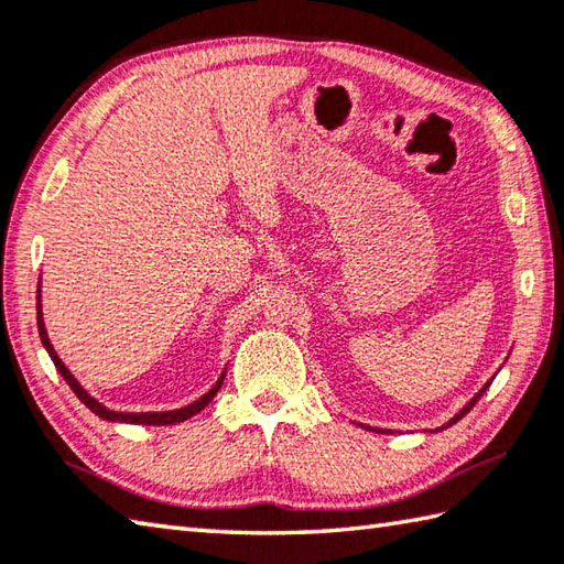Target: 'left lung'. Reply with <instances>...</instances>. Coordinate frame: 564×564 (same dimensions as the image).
<instances>
[{
    "instance_id": "1",
    "label": "left lung",
    "mask_w": 564,
    "mask_h": 564,
    "mask_svg": "<svg viewBox=\"0 0 564 564\" xmlns=\"http://www.w3.org/2000/svg\"><path fill=\"white\" fill-rule=\"evenodd\" d=\"M487 389H489V383H487V386H484V389H481V391H479L477 395H474V399H471V401H469V403H467L465 408H462V411H459V413H457L455 417H452V421H449L447 425H443V427H440V430H445V427H449V425H455L457 421H462V417H465V415H467V413L471 411V408H474V405H477V401L481 399V395H484V391H487ZM361 427H367V430H371L369 425H361ZM377 433H389V430H377Z\"/></svg>"
}]
</instances>
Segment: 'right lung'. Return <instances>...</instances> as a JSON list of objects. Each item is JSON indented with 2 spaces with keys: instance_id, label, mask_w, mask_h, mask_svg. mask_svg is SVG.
Wrapping results in <instances>:
<instances>
[{
  "instance_id": "add662e5",
  "label": "right lung",
  "mask_w": 564,
  "mask_h": 564,
  "mask_svg": "<svg viewBox=\"0 0 564 564\" xmlns=\"http://www.w3.org/2000/svg\"><path fill=\"white\" fill-rule=\"evenodd\" d=\"M36 311H39V313H36V319H39V335H41L43 347H46V351H48L53 364H55V369L61 371V377H63L65 381H68V386H70L77 399H80L87 408H90V411H93L95 415L105 417V421H112V423H137V425H173V423H183V421H187V417H193L195 413H200L203 408L215 399V393L219 391V386H223V381H225V373H223V377H219V381L203 395V399H197L195 403L185 405V408H178V411H165V413H117V411H109V408H105L102 403H97V401L93 399V395L87 393V391L83 389V386L75 381L73 373H70L68 369H65V364L58 359V355H55V349H53L51 339H48V335H46V327H43L41 303L36 305Z\"/></svg>"
}]
</instances>
